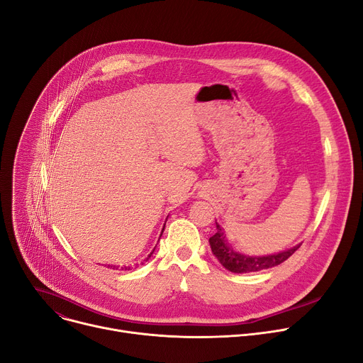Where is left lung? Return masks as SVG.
Here are the masks:
<instances>
[{
    "mask_svg": "<svg viewBox=\"0 0 363 363\" xmlns=\"http://www.w3.org/2000/svg\"><path fill=\"white\" fill-rule=\"evenodd\" d=\"M209 244H211L213 256L219 260V263L233 273H250V272H259L269 267H274L288 260L301 247L299 244V245H295L294 248L285 250L282 253L270 255V256H245L237 252V250H234L227 242L224 235V228H222L219 224H216V233L209 238Z\"/></svg>",
    "mask_w": 363,
    "mask_h": 363,
    "instance_id": "left-lung-1",
    "label": "left lung"
}]
</instances>
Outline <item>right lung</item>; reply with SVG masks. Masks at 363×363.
<instances>
[{
  "mask_svg": "<svg viewBox=\"0 0 363 363\" xmlns=\"http://www.w3.org/2000/svg\"><path fill=\"white\" fill-rule=\"evenodd\" d=\"M162 231H164V228H162ZM161 237V235H160ZM155 250V248H154ZM154 250H152V252L148 255V257L147 259H144V260H141V262H139V263H133V264H123V266H116V264H108L107 267H110V269H119V270H130V269H133V267H138V266H141V264H144L145 262H148V259L152 256V253H154Z\"/></svg>",
  "mask_w": 363,
  "mask_h": 363,
  "instance_id": "1",
  "label": "right lung"
}]
</instances>
